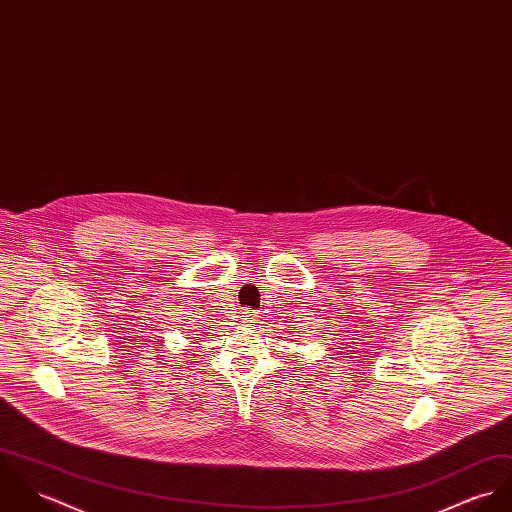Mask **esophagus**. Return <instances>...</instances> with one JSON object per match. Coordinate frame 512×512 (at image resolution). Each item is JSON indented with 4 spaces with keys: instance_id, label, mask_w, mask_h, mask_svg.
I'll list each match as a JSON object with an SVG mask.
<instances>
[{
    "instance_id": "esophagus-1",
    "label": "esophagus",
    "mask_w": 512,
    "mask_h": 512,
    "mask_svg": "<svg viewBox=\"0 0 512 512\" xmlns=\"http://www.w3.org/2000/svg\"><path fill=\"white\" fill-rule=\"evenodd\" d=\"M243 320H247V322L257 320V312H255V310H245V312H243Z\"/></svg>"
}]
</instances>
